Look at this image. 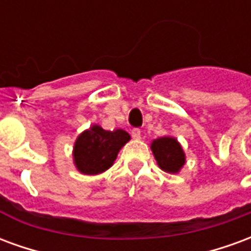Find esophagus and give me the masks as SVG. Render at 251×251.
<instances>
[{
  "mask_svg": "<svg viewBox=\"0 0 251 251\" xmlns=\"http://www.w3.org/2000/svg\"><path fill=\"white\" fill-rule=\"evenodd\" d=\"M131 136H133V138H134V140H140V138H141V130H140V129H133V130H131Z\"/></svg>",
  "mask_w": 251,
  "mask_h": 251,
  "instance_id": "obj_1",
  "label": "esophagus"
}]
</instances>
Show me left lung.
<instances>
[{
    "mask_svg": "<svg viewBox=\"0 0 251 251\" xmlns=\"http://www.w3.org/2000/svg\"><path fill=\"white\" fill-rule=\"evenodd\" d=\"M151 149L157 165L167 174H179L185 164L183 147L175 137L165 136L153 140Z\"/></svg>",
    "mask_w": 251,
    "mask_h": 251,
    "instance_id": "obj_1",
    "label": "left lung"
}]
</instances>
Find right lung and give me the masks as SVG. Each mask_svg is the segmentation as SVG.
Instances as JSON below:
<instances>
[{"mask_svg": "<svg viewBox=\"0 0 251 251\" xmlns=\"http://www.w3.org/2000/svg\"><path fill=\"white\" fill-rule=\"evenodd\" d=\"M130 141V134L122 129L104 130L91 125L75 140L72 158L75 168L83 175H99L114 164L118 153Z\"/></svg>", "mask_w": 251, "mask_h": 251, "instance_id": "add662e5", "label": "right lung"}]
</instances>
